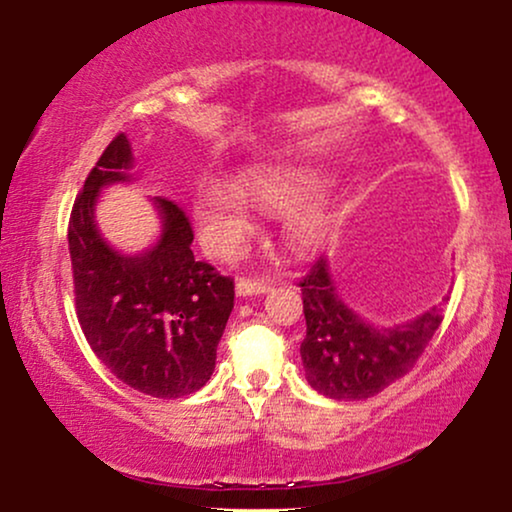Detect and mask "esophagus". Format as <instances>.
Wrapping results in <instances>:
<instances>
[{"instance_id":"1","label":"esophagus","mask_w":512,"mask_h":512,"mask_svg":"<svg viewBox=\"0 0 512 512\" xmlns=\"http://www.w3.org/2000/svg\"><path fill=\"white\" fill-rule=\"evenodd\" d=\"M270 292V285L263 280H249V277H239L237 280V294L239 296H254Z\"/></svg>"}]
</instances>
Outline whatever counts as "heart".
Here are the masks:
<instances>
[{
    "mask_svg": "<svg viewBox=\"0 0 512 512\" xmlns=\"http://www.w3.org/2000/svg\"><path fill=\"white\" fill-rule=\"evenodd\" d=\"M318 187L313 173L296 168H261L246 173L235 187L201 180L194 189V220L208 249L235 254L251 230L246 200L266 211H280L282 235L296 254H311L330 235V213L323 201L306 197Z\"/></svg>",
    "mask_w": 512,
    "mask_h": 512,
    "instance_id": "b5f03b06",
    "label": "heart"
}]
</instances>
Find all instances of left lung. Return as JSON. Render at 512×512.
I'll return each instance as SVG.
<instances>
[{
    "mask_svg": "<svg viewBox=\"0 0 512 512\" xmlns=\"http://www.w3.org/2000/svg\"><path fill=\"white\" fill-rule=\"evenodd\" d=\"M299 287L306 315V337L301 342L306 380L330 399H370L401 380L444 320V308L434 306L413 323L389 330L363 323L334 292L323 256L301 277Z\"/></svg>",
    "mask_w": 512,
    "mask_h": 512,
    "instance_id": "8db88e82",
    "label": "left lung"
}]
</instances>
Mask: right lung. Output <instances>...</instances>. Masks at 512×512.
<instances>
[{"label": "right lung", "instance_id": "add662e5", "mask_svg": "<svg viewBox=\"0 0 512 512\" xmlns=\"http://www.w3.org/2000/svg\"><path fill=\"white\" fill-rule=\"evenodd\" d=\"M130 142L116 135L75 197L68 220L75 315L87 344L118 380L156 399H180L211 380L235 306V280L192 254V223L166 197L159 242L140 256L113 251L94 223L111 182L128 180Z\"/></svg>", "mask_w": 512, "mask_h": 512}]
</instances>
